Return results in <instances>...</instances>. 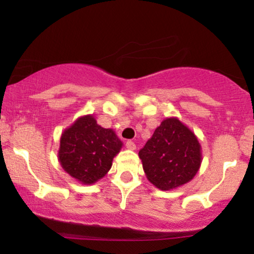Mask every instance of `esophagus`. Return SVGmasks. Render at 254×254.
<instances>
[{
    "mask_svg": "<svg viewBox=\"0 0 254 254\" xmlns=\"http://www.w3.org/2000/svg\"><path fill=\"white\" fill-rule=\"evenodd\" d=\"M125 145H127V149H130V150H135L136 149V144L133 143L132 141H127V143H125Z\"/></svg>",
    "mask_w": 254,
    "mask_h": 254,
    "instance_id": "esophagus-1",
    "label": "esophagus"
}]
</instances>
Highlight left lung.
I'll return each instance as SVG.
<instances>
[{
  "instance_id": "8db88e82",
  "label": "left lung",
  "mask_w": 254,
  "mask_h": 254,
  "mask_svg": "<svg viewBox=\"0 0 254 254\" xmlns=\"http://www.w3.org/2000/svg\"><path fill=\"white\" fill-rule=\"evenodd\" d=\"M147 179L160 190L189 183L202 162L196 135L178 118H166L138 151Z\"/></svg>"
}]
</instances>
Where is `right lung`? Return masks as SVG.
Returning <instances> with one entry per match:
<instances>
[{
	"label": "right lung",
	"instance_id": "right-lung-1",
	"mask_svg": "<svg viewBox=\"0 0 254 254\" xmlns=\"http://www.w3.org/2000/svg\"><path fill=\"white\" fill-rule=\"evenodd\" d=\"M122 145L112 129L101 127L92 115L83 116L63 131L58 160L69 176L89 185L106 176Z\"/></svg>",
	"mask_w": 254,
	"mask_h": 254
}]
</instances>
